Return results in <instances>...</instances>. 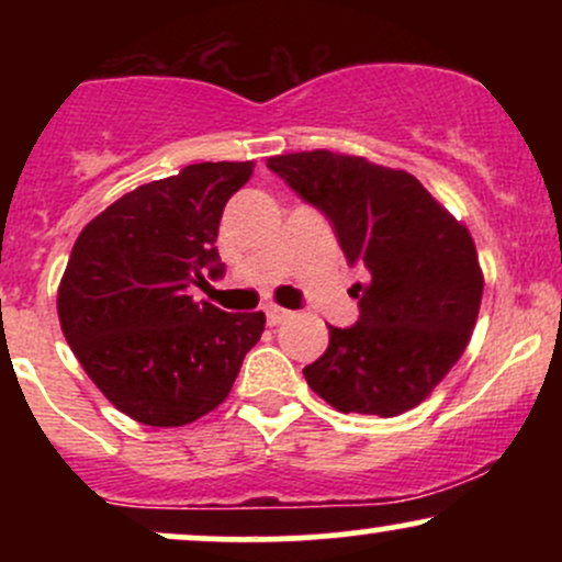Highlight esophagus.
<instances>
[{
    "instance_id": "obj_1",
    "label": "esophagus",
    "mask_w": 562,
    "mask_h": 562,
    "mask_svg": "<svg viewBox=\"0 0 562 562\" xmlns=\"http://www.w3.org/2000/svg\"><path fill=\"white\" fill-rule=\"evenodd\" d=\"M263 312H267V322L269 325H280V322H285L290 314L293 312H288V308H282V306H277V303H269L267 308H263Z\"/></svg>"
}]
</instances>
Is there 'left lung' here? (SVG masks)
<instances>
[{
	"instance_id": "obj_1",
	"label": "left lung",
	"mask_w": 562,
	"mask_h": 562,
	"mask_svg": "<svg viewBox=\"0 0 562 562\" xmlns=\"http://www.w3.org/2000/svg\"><path fill=\"white\" fill-rule=\"evenodd\" d=\"M333 222L351 263L359 322L330 327V346L303 367L306 383L338 412L396 417L434 393L468 348L483 272L468 227L412 173L362 156L312 150L267 160Z\"/></svg>"
}]
</instances>
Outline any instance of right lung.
Listing matches in <instances>:
<instances>
[{"label":"right lung","mask_w":562,"mask_h":562,"mask_svg":"<svg viewBox=\"0 0 562 562\" xmlns=\"http://www.w3.org/2000/svg\"><path fill=\"white\" fill-rule=\"evenodd\" d=\"M254 160L192 164L126 192L81 229L57 317L70 351L115 409L179 428L229 396L263 312L227 314L187 295L218 277L216 237L227 200Z\"/></svg>","instance_id":"1"}]
</instances>
